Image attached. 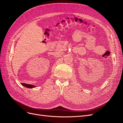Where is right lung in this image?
Instances as JSON below:
<instances>
[{
    "instance_id": "obj_1",
    "label": "right lung",
    "mask_w": 123,
    "mask_h": 123,
    "mask_svg": "<svg viewBox=\"0 0 123 123\" xmlns=\"http://www.w3.org/2000/svg\"><path fill=\"white\" fill-rule=\"evenodd\" d=\"M21 85H23L24 86L27 87V88H34L35 87L33 85H30V84H24V83H21Z\"/></svg>"
}]
</instances>
